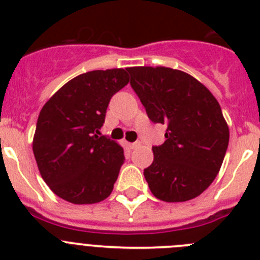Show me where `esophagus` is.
<instances>
[{
    "mask_svg": "<svg viewBox=\"0 0 260 260\" xmlns=\"http://www.w3.org/2000/svg\"><path fill=\"white\" fill-rule=\"evenodd\" d=\"M139 144H141L139 142H134V143H128V142H126V146H127V148H130V150H134V148H137Z\"/></svg>",
    "mask_w": 260,
    "mask_h": 260,
    "instance_id": "obj_1",
    "label": "esophagus"
}]
</instances>
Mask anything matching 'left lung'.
Returning <instances> with one entry per match:
<instances>
[{"instance_id": "left-lung-1", "label": "left lung", "mask_w": 260, "mask_h": 260, "mask_svg": "<svg viewBox=\"0 0 260 260\" xmlns=\"http://www.w3.org/2000/svg\"><path fill=\"white\" fill-rule=\"evenodd\" d=\"M130 84L155 123L167 125L144 178L156 198L186 202L213 182L229 143L221 108L206 86L185 71L164 66L128 68Z\"/></svg>"}]
</instances>
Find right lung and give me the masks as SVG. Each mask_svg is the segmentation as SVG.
Masks as SVG:
<instances>
[{
    "mask_svg": "<svg viewBox=\"0 0 260 260\" xmlns=\"http://www.w3.org/2000/svg\"><path fill=\"white\" fill-rule=\"evenodd\" d=\"M126 70L78 75L40 110L32 142L36 164L49 189L70 203H99L113 190L123 148L100 128L112 96L128 83Z\"/></svg>",
    "mask_w": 260,
    "mask_h": 260,
    "instance_id": "right-lung-1",
    "label": "right lung"
}]
</instances>
